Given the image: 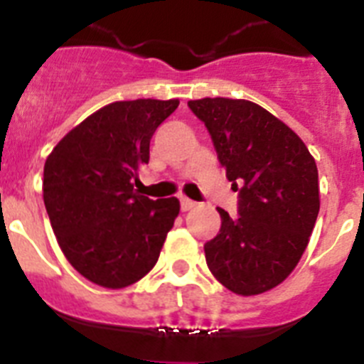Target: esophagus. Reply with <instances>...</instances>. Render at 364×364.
Masks as SVG:
<instances>
[{
  "instance_id": "obj_1",
  "label": "esophagus",
  "mask_w": 364,
  "mask_h": 364,
  "mask_svg": "<svg viewBox=\"0 0 364 364\" xmlns=\"http://www.w3.org/2000/svg\"><path fill=\"white\" fill-rule=\"evenodd\" d=\"M195 205H197V202H193L191 198H188V197H182V198H180V210H182V211L193 210Z\"/></svg>"
}]
</instances>
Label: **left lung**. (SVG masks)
<instances>
[{
    "instance_id": "1",
    "label": "left lung",
    "mask_w": 364,
    "mask_h": 364,
    "mask_svg": "<svg viewBox=\"0 0 364 364\" xmlns=\"http://www.w3.org/2000/svg\"><path fill=\"white\" fill-rule=\"evenodd\" d=\"M188 105L239 191V217L217 208L222 226L204 246L208 268L233 294H264L294 272L314 231L321 205L314 156L284 122L253 102L202 98Z\"/></svg>"
}]
</instances>
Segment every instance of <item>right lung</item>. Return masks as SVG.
I'll use <instances>...</instances> for the list:
<instances>
[{"label":"right lung","instance_id":"right-lung-1","mask_svg":"<svg viewBox=\"0 0 364 364\" xmlns=\"http://www.w3.org/2000/svg\"><path fill=\"white\" fill-rule=\"evenodd\" d=\"M178 100L112 102L70 129L47 156L43 202L63 255L109 290L134 284L156 264L178 198L138 195V167Z\"/></svg>","mask_w":364,"mask_h":364}]
</instances>
